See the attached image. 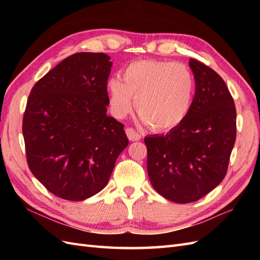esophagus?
I'll use <instances>...</instances> for the list:
<instances>
[{"label":"esophagus","mask_w":260,"mask_h":260,"mask_svg":"<svg viewBox=\"0 0 260 260\" xmlns=\"http://www.w3.org/2000/svg\"><path fill=\"white\" fill-rule=\"evenodd\" d=\"M125 133H127V136L130 141H139L141 139L140 133L133 128H127L125 129Z\"/></svg>","instance_id":"1"}]
</instances>
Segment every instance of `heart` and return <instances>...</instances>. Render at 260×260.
Returning a JSON list of instances; mask_svg holds the SVG:
<instances>
[{"mask_svg": "<svg viewBox=\"0 0 260 260\" xmlns=\"http://www.w3.org/2000/svg\"><path fill=\"white\" fill-rule=\"evenodd\" d=\"M109 104L117 118H123L132 107L141 120L157 131L171 130L183 122L195 95V78L181 62L141 59L122 70L121 79L107 81Z\"/></svg>", "mask_w": 260, "mask_h": 260, "instance_id": "b5f03b06", "label": "heart"}]
</instances>
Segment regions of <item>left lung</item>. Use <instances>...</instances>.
<instances>
[{
	"mask_svg": "<svg viewBox=\"0 0 260 260\" xmlns=\"http://www.w3.org/2000/svg\"><path fill=\"white\" fill-rule=\"evenodd\" d=\"M188 65L196 84L190 113L167 135L144 139L149 181L179 204L199 201L221 182L237 138V111L223 79L198 59Z\"/></svg>",
	"mask_w": 260,
	"mask_h": 260,
	"instance_id": "left-lung-1",
	"label": "left lung"
}]
</instances>
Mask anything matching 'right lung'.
I'll use <instances>...</instances> for the list:
<instances>
[{
  "instance_id": "right-lung-1",
  "label": "right lung",
  "mask_w": 260,
  "mask_h": 260,
  "mask_svg": "<svg viewBox=\"0 0 260 260\" xmlns=\"http://www.w3.org/2000/svg\"><path fill=\"white\" fill-rule=\"evenodd\" d=\"M109 59L104 53L70 55L28 98L22 119L28 166L60 199L83 201L103 190L128 146L123 124L106 114Z\"/></svg>"
}]
</instances>
